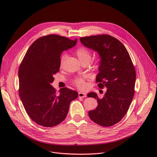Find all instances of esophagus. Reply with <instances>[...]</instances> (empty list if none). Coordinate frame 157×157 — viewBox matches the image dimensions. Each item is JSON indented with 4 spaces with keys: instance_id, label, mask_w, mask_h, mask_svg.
<instances>
[{
    "instance_id": "esophagus-1",
    "label": "esophagus",
    "mask_w": 157,
    "mask_h": 157,
    "mask_svg": "<svg viewBox=\"0 0 157 157\" xmlns=\"http://www.w3.org/2000/svg\"><path fill=\"white\" fill-rule=\"evenodd\" d=\"M78 96H79V98H86V94L84 93H82V92H79L78 93Z\"/></svg>"
}]
</instances>
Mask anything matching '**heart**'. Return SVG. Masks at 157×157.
Masks as SVG:
<instances>
[{"label": "heart", "instance_id": "1", "mask_svg": "<svg viewBox=\"0 0 157 157\" xmlns=\"http://www.w3.org/2000/svg\"><path fill=\"white\" fill-rule=\"evenodd\" d=\"M76 54L77 55L79 59L84 63L85 62H90L91 59V51L86 48L85 47H79L78 48L76 51ZM68 58V55L67 53H64L62 54L60 60V64L63 65V63L66 61ZM73 84L75 86L81 90H85L86 89L87 85L86 82V78L84 77H76L74 81Z\"/></svg>", "mask_w": 157, "mask_h": 157}]
</instances>
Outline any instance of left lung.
I'll list each match as a JSON object with an SVG mask.
<instances>
[{
  "instance_id": "obj_1",
  "label": "left lung",
  "mask_w": 157,
  "mask_h": 157,
  "mask_svg": "<svg viewBox=\"0 0 157 157\" xmlns=\"http://www.w3.org/2000/svg\"><path fill=\"white\" fill-rule=\"evenodd\" d=\"M80 41L100 56L96 81L100 89L106 88V92L101 99L96 93L88 94V97L96 99L98 103L95 109L89 111V117L100 126H113L124 117L133 100L136 80L135 67L127 49L115 37L100 34L81 37Z\"/></svg>"
}]
</instances>
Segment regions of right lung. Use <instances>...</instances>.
<instances>
[{
  "mask_svg": "<svg viewBox=\"0 0 157 157\" xmlns=\"http://www.w3.org/2000/svg\"><path fill=\"white\" fill-rule=\"evenodd\" d=\"M56 34L36 40L27 51L19 69V93L27 115L37 124L52 127L63 121L70 103L78 96L76 91L61 88L59 93L51 84L59 72L62 52L76 44Z\"/></svg>",
  "mask_w": 157,
  "mask_h": 157,
  "instance_id": "add662e5",
  "label": "right lung"
}]
</instances>
